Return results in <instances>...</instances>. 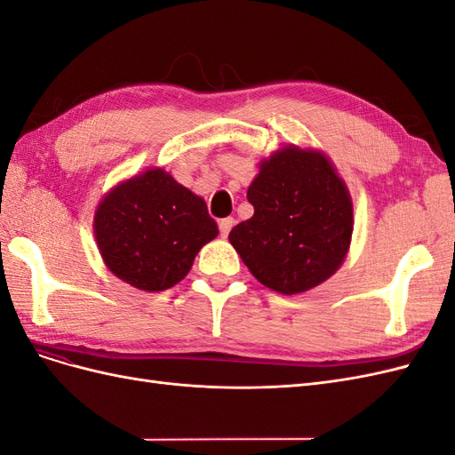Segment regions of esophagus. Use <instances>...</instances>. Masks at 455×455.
Listing matches in <instances>:
<instances>
[{
    "mask_svg": "<svg viewBox=\"0 0 455 455\" xmlns=\"http://www.w3.org/2000/svg\"><path fill=\"white\" fill-rule=\"evenodd\" d=\"M233 224H235V220L233 218H224V220H220V235L222 237H228L229 235V231H231V228H233Z\"/></svg>",
    "mask_w": 455,
    "mask_h": 455,
    "instance_id": "obj_1",
    "label": "esophagus"
}]
</instances>
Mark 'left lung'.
Returning <instances> with one entry per match:
<instances>
[{"label": "left lung", "instance_id": "obj_1", "mask_svg": "<svg viewBox=\"0 0 455 455\" xmlns=\"http://www.w3.org/2000/svg\"><path fill=\"white\" fill-rule=\"evenodd\" d=\"M246 199L254 216L231 229L229 243L261 284L299 294L336 273L351 243L353 204L323 154L277 151L261 161Z\"/></svg>", "mask_w": 455, "mask_h": 455}]
</instances>
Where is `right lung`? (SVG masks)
I'll list each match as a JSON object with an SVG mask.
<instances>
[{"mask_svg":"<svg viewBox=\"0 0 455 455\" xmlns=\"http://www.w3.org/2000/svg\"><path fill=\"white\" fill-rule=\"evenodd\" d=\"M94 235L116 277L161 292L186 277L201 246L218 235V226L201 197L151 169L100 201Z\"/></svg>","mask_w":455,"mask_h":455,"instance_id":"1","label":"right lung"}]
</instances>
